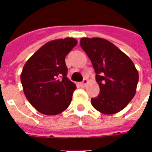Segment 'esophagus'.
<instances>
[{"label": "esophagus", "mask_w": 152, "mask_h": 152, "mask_svg": "<svg viewBox=\"0 0 152 152\" xmlns=\"http://www.w3.org/2000/svg\"><path fill=\"white\" fill-rule=\"evenodd\" d=\"M87 83H88V80L84 79L82 81H81V82L80 83V86H86V85L87 84Z\"/></svg>", "instance_id": "esophagus-1"}]
</instances>
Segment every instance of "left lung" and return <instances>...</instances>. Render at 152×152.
I'll use <instances>...</instances> for the list:
<instances>
[{
  "label": "left lung",
  "mask_w": 152,
  "mask_h": 152,
  "mask_svg": "<svg viewBox=\"0 0 152 152\" xmlns=\"http://www.w3.org/2000/svg\"><path fill=\"white\" fill-rule=\"evenodd\" d=\"M80 46L92 63L99 95L91 104L103 114H115L128 105L136 93L138 72L129 57L102 38H82Z\"/></svg>",
  "instance_id": "left-lung-1"
}]
</instances>
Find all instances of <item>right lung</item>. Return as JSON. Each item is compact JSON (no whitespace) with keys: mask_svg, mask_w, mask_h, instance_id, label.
Instances as JSON below:
<instances>
[{"mask_svg":"<svg viewBox=\"0 0 152 152\" xmlns=\"http://www.w3.org/2000/svg\"><path fill=\"white\" fill-rule=\"evenodd\" d=\"M76 44L70 37L50 41L25 63L21 74L23 92L40 113L59 114L72 102L76 86L66 77L65 58Z\"/></svg>","mask_w":152,"mask_h":152,"instance_id":"right-lung-1","label":"right lung"}]
</instances>
